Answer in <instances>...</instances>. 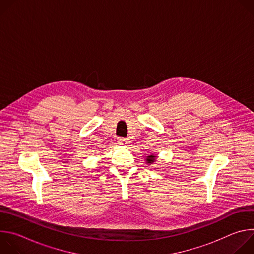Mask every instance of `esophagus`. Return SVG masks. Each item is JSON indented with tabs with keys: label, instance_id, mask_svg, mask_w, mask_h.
Masks as SVG:
<instances>
[{
	"label": "esophagus",
	"instance_id": "1",
	"mask_svg": "<svg viewBox=\"0 0 254 254\" xmlns=\"http://www.w3.org/2000/svg\"><path fill=\"white\" fill-rule=\"evenodd\" d=\"M129 142H130V141H129L127 138L120 137V139H119V144H121V146H127V144H128Z\"/></svg>",
	"mask_w": 254,
	"mask_h": 254
}]
</instances>
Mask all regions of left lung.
<instances>
[{
	"label": "left lung",
	"instance_id": "1",
	"mask_svg": "<svg viewBox=\"0 0 254 254\" xmlns=\"http://www.w3.org/2000/svg\"><path fill=\"white\" fill-rule=\"evenodd\" d=\"M156 159H157V157H156V155H150V156H148L147 157V159H146V161H147V164H153L155 161H156Z\"/></svg>",
	"mask_w": 254,
	"mask_h": 254
}]
</instances>
